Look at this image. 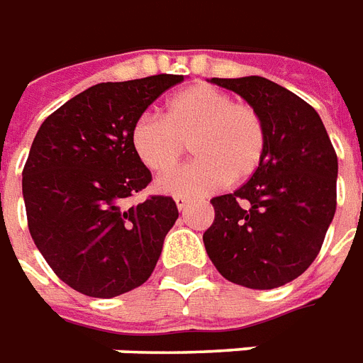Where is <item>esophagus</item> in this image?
Returning a JSON list of instances; mask_svg holds the SVG:
<instances>
[{
    "mask_svg": "<svg viewBox=\"0 0 363 363\" xmlns=\"http://www.w3.org/2000/svg\"><path fill=\"white\" fill-rule=\"evenodd\" d=\"M190 201H192V199L184 198V196H177L175 198V203H177V207H179V211L186 209L188 205H190Z\"/></svg>",
    "mask_w": 363,
    "mask_h": 363,
    "instance_id": "esophagus-1",
    "label": "esophagus"
}]
</instances>
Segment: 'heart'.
I'll return each instance as SVG.
<instances>
[{"mask_svg": "<svg viewBox=\"0 0 363 363\" xmlns=\"http://www.w3.org/2000/svg\"><path fill=\"white\" fill-rule=\"evenodd\" d=\"M194 160L158 182L171 196H205L254 175L265 154L267 130L256 107L211 84H194L165 104V115H141L131 128V147L148 169L164 175L184 158Z\"/></svg>", "mask_w": 363, "mask_h": 363, "instance_id": "1", "label": "heart"}]
</instances>
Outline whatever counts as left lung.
Segmentation results:
<instances>
[{
    "label": "left lung",
    "mask_w": 363,
    "mask_h": 363,
    "mask_svg": "<svg viewBox=\"0 0 363 363\" xmlns=\"http://www.w3.org/2000/svg\"><path fill=\"white\" fill-rule=\"evenodd\" d=\"M258 109L267 130L258 169L211 199L205 250L224 279L271 290L298 279L320 252L337 207V154L307 101L264 77L211 79Z\"/></svg>",
    "instance_id": "left-lung-1"
}]
</instances>
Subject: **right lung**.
Masks as SVG:
<instances>
[{
  "instance_id": "obj_1",
  "label": "right lung",
  "mask_w": 363,
  "mask_h": 363,
  "mask_svg": "<svg viewBox=\"0 0 363 363\" xmlns=\"http://www.w3.org/2000/svg\"><path fill=\"white\" fill-rule=\"evenodd\" d=\"M182 75L101 82L43 122L22 171L31 239L62 281L115 298L152 275L179 209L169 196L128 207L152 175L131 147L133 122Z\"/></svg>"
}]
</instances>
